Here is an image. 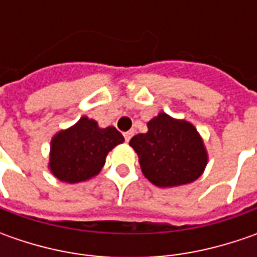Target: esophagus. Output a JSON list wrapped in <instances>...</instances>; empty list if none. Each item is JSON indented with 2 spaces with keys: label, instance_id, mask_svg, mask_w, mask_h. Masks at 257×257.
<instances>
[{
  "label": "esophagus",
  "instance_id": "esophagus-1",
  "mask_svg": "<svg viewBox=\"0 0 257 257\" xmlns=\"http://www.w3.org/2000/svg\"><path fill=\"white\" fill-rule=\"evenodd\" d=\"M133 134H134L133 130H130V132H125V133H124V139H125V142H130V139L133 137Z\"/></svg>",
  "mask_w": 257,
  "mask_h": 257
}]
</instances>
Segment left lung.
I'll return each instance as SVG.
<instances>
[{
  "label": "left lung",
  "instance_id": "obj_1",
  "mask_svg": "<svg viewBox=\"0 0 257 257\" xmlns=\"http://www.w3.org/2000/svg\"><path fill=\"white\" fill-rule=\"evenodd\" d=\"M130 146L139 156L144 177L159 187H176L197 180L207 166V150L192 123L159 113Z\"/></svg>",
  "mask_w": 257,
  "mask_h": 257
}]
</instances>
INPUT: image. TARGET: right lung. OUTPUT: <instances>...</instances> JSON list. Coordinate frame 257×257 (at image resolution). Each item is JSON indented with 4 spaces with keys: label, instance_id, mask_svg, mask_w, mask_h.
Returning a JSON list of instances; mask_svg holds the SVG:
<instances>
[{
    "label": "right lung",
    "instance_id": "add662e5",
    "mask_svg": "<svg viewBox=\"0 0 257 257\" xmlns=\"http://www.w3.org/2000/svg\"><path fill=\"white\" fill-rule=\"evenodd\" d=\"M123 142L115 127L101 128L95 120L83 115L51 139L48 169L61 182H87L101 172L108 152Z\"/></svg>",
    "mask_w": 257,
    "mask_h": 257
}]
</instances>
